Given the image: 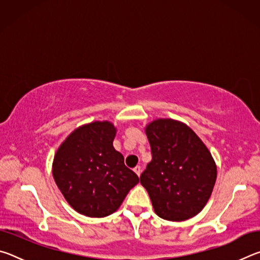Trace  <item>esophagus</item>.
<instances>
[{
    "instance_id": "34e87169",
    "label": "esophagus",
    "mask_w": 260,
    "mask_h": 260,
    "mask_svg": "<svg viewBox=\"0 0 260 260\" xmlns=\"http://www.w3.org/2000/svg\"><path fill=\"white\" fill-rule=\"evenodd\" d=\"M134 172L138 174V177H140V175H141V167L140 166L134 167Z\"/></svg>"
}]
</instances>
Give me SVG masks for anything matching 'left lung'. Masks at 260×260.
Wrapping results in <instances>:
<instances>
[{
	"mask_svg": "<svg viewBox=\"0 0 260 260\" xmlns=\"http://www.w3.org/2000/svg\"><path fill=\"white\" fill-rule=\"evenodd\" d=\"M146 134L152 159L141 174L158 217L183 221L200 213L212 193L217 166L190 127L173 119H156Z\"/></svg>",
	"mask_w": 260,
	"mask_h": 260,
	"instance_id": "8db88e82",
	"label": "left lung"
}]
</instances>
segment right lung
<instances>
[{
    "instance_id": "obj_1",
    "label": "right lung",
    "mask_w": 260,
    "mask_h": 260,
    "mask_svg": "<svg viewBox=\"0 0 260 260\" xmlns=\"http://www.w3.org/2000/svg\"><path fill=\"white\" fill-rule=\"evenodd\" d=\"M117 129L110 121H94L74 129L55 153L52 175L77 212L103 218L119 209L139 177L113 148Z\"/></svg>"
}]
</instances>
